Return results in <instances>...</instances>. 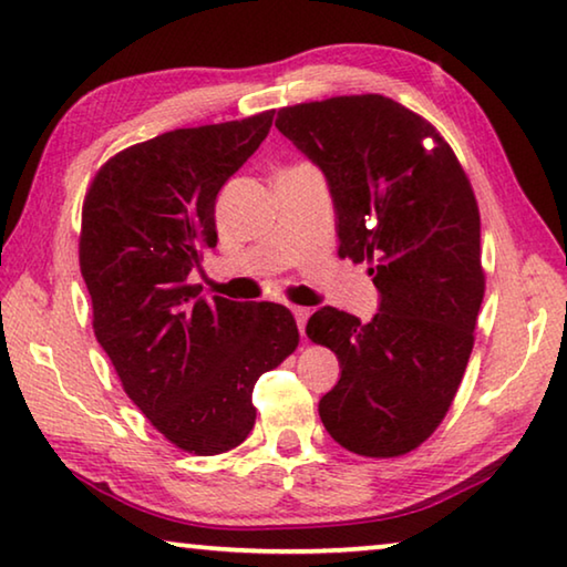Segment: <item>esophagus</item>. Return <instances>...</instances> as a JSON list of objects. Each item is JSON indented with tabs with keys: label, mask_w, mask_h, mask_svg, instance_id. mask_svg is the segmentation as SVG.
<instances>
[{
	"label": "esophagus",
	"mask_w": 567,
	"mask_h": 567,
	"mask_svg": "<svg viewBox=\"0 0 567 567\" xmlns=\"http://www.w3.org/2000/svg\"><path fill=\"white\" fill-rule=\"evenodd\" d=\"M293 317H296V323H299V331L303 333V329H306V321H309V317H311V311L309 309H303V306H293Z\"/></svg>",
	"instance_id": "esophagus-1"
}]
</instances>
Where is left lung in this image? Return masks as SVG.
Wrapping results in <instances>:
<instances>
[{"instance_id": "left-lung-1", "label": "left lung", "mask_w": 567, "mask_h": 567, "mask_svg": "<svg viewBox=\"0 0 567 567\" xmlns=\"http://www.w3.org/2000/svg\"><path fill=\"white\" fill-rule=\"evenodd\" d=\"M276 127L323 173L339 256L369 261L379 291L369 321L321 306L306 323L341 367L321 422L364 457L412 452L447 414L475 344L485 296L475 193L437 130L382 95L284 107Z\"/></svg>"}]
</instances>
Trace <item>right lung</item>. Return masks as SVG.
Instances as JSON below:
<instances>
[{
    "instance_id": "1",
    "label": "right lung",
    "mask_w": 567,
    "mask_h": 567,
    "mask_svg": "<svg viewBox=\"0 0 567 567\" xmlns=\"http://www.w3.org/2000/svg\"><path fill=\"white\" fill-rule=\"evenodd\" d=\"M268 113L183 127L102 165L82 206L80 271L92 327L127 396L175 447L220 454L256 422L254 384L299 344L281 303L200 296L216 198L258 151Z\"/></svg>"
}]
</instances>
